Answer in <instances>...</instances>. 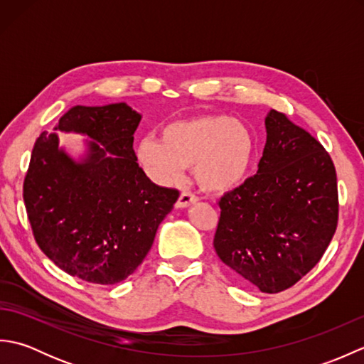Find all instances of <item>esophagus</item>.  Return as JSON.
<instances>
[{
    "label": "esophagus",
    "instance_id": "34e87169",
    "mask_svg": "<svg viewBox=\"0 0 364 364\" xmlns=\"http://www.w3.org/2000/svg\"><path fill=\"white\" fill-rule=\"evenodd\" d=\"M196 202H197V197L194 194H191V192H181L180 197H178L176 208L184 210V208H189L191 205H194Z\"/></svg>",
    "mask_w": 364,
    "mask_h": 364
}]
</instances>
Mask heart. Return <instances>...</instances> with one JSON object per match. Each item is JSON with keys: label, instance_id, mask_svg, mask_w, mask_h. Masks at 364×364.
Masks as SVG:
<instances>
[{"label": "heart", "instance_id": "1", "mask_svg": "<svg viewBox=\"0 0 364 364\" xmlns=\"http://www.w3.org/2000/svg\"><path fill=\"white\" fill-rule=\"evenodd\" d=\"M257 136L247 123L227 114L176 120L161 139L146 134L136 156L153 181L172 184L194 166L198 186L211 194L233 191L247 180L257 158Z\"/></svg>", "mask_w": 364, "mask_h": 364}]
</instances>
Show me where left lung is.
Returning a JSON list of instances; mask_svg holds the SVG:
<instances>
[{"label": "left lung", "instance_id": "obj_1", "mask_svg": "<svg viewBox=\"0 0 364 364\" xmlns=\"http://www.w3.org/2000/svg\"><path fill=\"white\" fill-rule=\"evenodd\" d=\"M257 175L220 198L214 249L239 282L261 292L291 288L318 264L338 223L330 154L275 109L264 119Z\"/></svg>", "mask_w": 364, "mask_h": 364}]
</instances>
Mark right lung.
<instances>
[{
  "label": "right lung",
  "instance_id": "right-lung-1",
  "mask_svg": "<svg viewBox=\"0 0 364 364\" xmlns=\"http://www.w3.org/2000/svg\"><path fill=\"white\" fill-rule=\"evenodd\" d=\"M141 119L127 103L78 105L36 141L23 184L28 219L46 257L81 280L115 284L133 274L180 196L136 162ZM56 130L86 135L85 153L73 159Z\"/></svg>",
  "mask_w": 364,
  "mask_h": 364
}]
</instances>
